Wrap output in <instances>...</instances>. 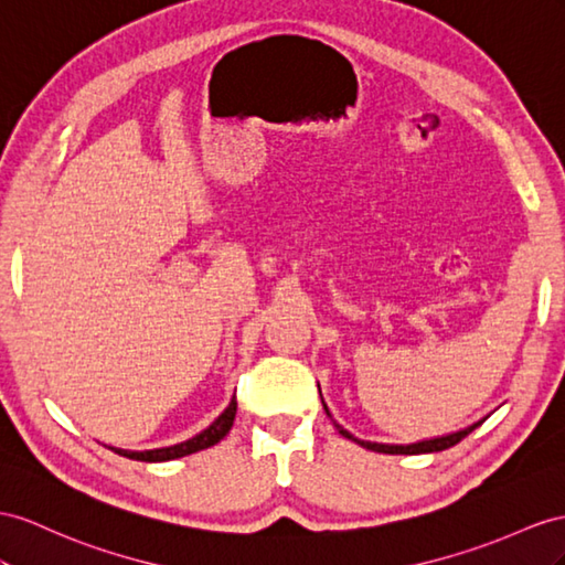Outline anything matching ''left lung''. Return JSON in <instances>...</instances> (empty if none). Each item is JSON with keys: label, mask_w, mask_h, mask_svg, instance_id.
Here are the masks:
<instances>
[{"label": "left lung", "mask_w": 565, "mask_h": 565, "mask_svg": "<svg viewBox=\"0 0 565 565\" xmlns=\"http://www.w3.org/2000/svg\"><path fill=\"white\" fill-rule=\"evenodd\" d=\"M324 411H327V406H324ZM480 425H482V420H480V423H475V425H472V427H468V429H460V431H456V434H448V437L429 439V441H417V444H411V446H388V444L360 441V439L351 437V434L345 431V429H341L339 425H337V429L343 434L345 439H353V441H358V444L363 446V448H370V451H377V454H406V456H411V454H431V451H444V448H448V446H456L460 439H466L468 434H470L475 427H480Z\"/></svg>", "instance_id": "8db88e82"}]
</instances>
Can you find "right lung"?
<instances>
[{
	"instance_id": "right-lung-1",
	"label": "right lung",
	"mask_w": 565,
	"mask_h": 565,
	"mask_svg": "<svg viewBox=\"0 0 565 565\" xmlns=\"http://www.w3.org/2000/svg\"><path fill=\"white\" fill-rule=\"evenodd\" d=\"M236 408H238V403H236V396H234L228 403V408L220 417H216V420L205 431L195 434L193 439H188L183 444L167 446V448H154V451H124V448H111V451L119 454V456H126V458L142 460V462H162V460H173V458L198 454V451H202V448H210V446H214L216 441H222L226 437L231 425H234Z\"/></svg>"
}]
</instances>
